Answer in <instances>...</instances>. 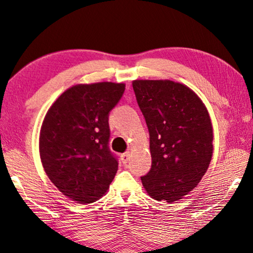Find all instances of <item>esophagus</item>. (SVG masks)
<instances>
[{"label":"esophagus","mask_w":253,"mask_h":253,"mask_svg":"<svg viewBox=\"0 0 253 253\" xmlns=\"http://www.w3.org/2000/svg\"><path fill=\"white\" fill-rule=\"evenodd\" d=\"M128 160H129V153L128 152L121 154V162H123L124 165H126L127 162H128Z\"/></svg>","instance_id":"obj_1"}]
</instances>
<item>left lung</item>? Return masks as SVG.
Returning <instances> with one entry per match:
<instances>
[{"label":"left lung","mask_w":253,"mask_h":253,"mask_svg":"<svg viewBox=\"0 0 253 253\" xmlns=\"http://www.w3.org/2000/svg\"><path fill=\"white\" fill-rule=\"evenodd\" d=\"M149 130L152 167L141 176L150 197L175 202L194 189L212 156V126L194 91L171 81H134Z\"/></svg>","instance_id":"1"}]
</instances>
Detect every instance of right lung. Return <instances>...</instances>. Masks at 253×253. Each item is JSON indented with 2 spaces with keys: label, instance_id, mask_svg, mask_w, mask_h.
Listing matches in <instances>:
<instances>
[{
  "label": "right lung",
  "instance_id": "obj_1",
  "mask_svg": "<svg viewBox=\"0 0 253 253\" xmlns=\"http://www.w3.org/2000/svg\"><path fill=\"white\" fill-rule=\"evenodd\" d=\"M125 84L95 83L66 89L44 118L40 154L44 170L59 191L79 203L106 193L118 170L110 150V112Z\"/></svg>",
  "mask_w": 253,
  "mask_h": 253
}]
</instances>
